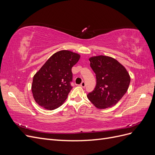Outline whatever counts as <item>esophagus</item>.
Instances as JSON below:
<instances>
[{
    "label": "esophagus",
    "instance_id": "1",
    "mask_svg": "<svg viewBox=\"0 0 155 155\" xmlns=\"http://www.w3.org/2000/svg\"><path fill=\"white\" fill-rule=\"evenodd\" d=\"M80 86H81V87H85V86H86V84H85V82L83 81V82L80 84Z\"/></svg>",
    "mask_w": 155,
    "mask_h": 155
}]
</instances>
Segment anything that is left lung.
<instances>
[{
  "label": "left lung",
  "mask_w": 155,
  "mask_h": 155,
  "mask_svg": "<svg viewBox=\"0 0 155 155\" xmlns=\"http://www.w3.org/2000/svg\"><path fill=\"white\" fill-rule=\"evenodd\" d=\"M91 67L96 74V85L87 94L88 99L97 109L115 105L129 88L130 78L127 70L116 59L106 55L89 58Z\"/></svg>",
  "instance_id": "8db88e82"
}]
</instances>
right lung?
<instances>
[{"mask_svg":"<svg viewBox=\"0 0 155 155\" xmlns=\"http://www.w3.org/2000/svg\"><path fill=\"white\" fill-rule=\"evenodd\" d=\"M80 55L70 50H61L46 61L33 78L31 92L35 102L47 110L59 107L72 87V68Z\"/></svg>","mask_w":155,"mask_h":155,"instance_id":"right-lung-1","label":"right lung"}]
</instances>
